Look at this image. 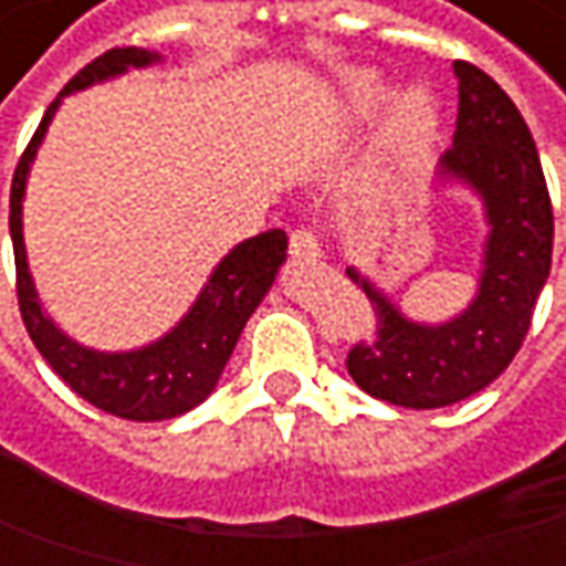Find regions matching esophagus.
Masks as SVG:
<instances>
[{
  "mask_svg": "<svg viewBox=\"0 0 566 566\" xmlns=\"http://www.w3.org/2000/svg\"><path fill=\"white\" fill-rule=\"evenodd\" d=\"M291 256L294 259H313L319 256V240L310 228H294L291 231Z\"/></svg>",
  "mask_w": 566,
  "mask_h": 566,
  "instance_id": "34e87169",
  "label": "esophagus"
}]
</instances>
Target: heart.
Listing matches in <instances>:
<instances>
[{
	"mask_svg": "<svg viewBox=\"0 0 566 566\" xmlns=\"http://www.w3.org/2000/svg\"><path fill=\"white\" fill-rule=\"evenodd\" d=\"M348 94L360 111H374L386 97V85L374 72H352L348 75ZM382 142H386L389 158L402 167L424 160V155L437 142V107L424 91H408L396 101Z\"/></svg>",
	"mask_w": 566,
	"mask_h": 566,
	"instance_id": "obj_1",
	"label": "heart"
}]
</instances>
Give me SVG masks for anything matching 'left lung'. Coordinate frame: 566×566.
Masks as SVG:
<instances>
[{
  "instance_id": "8db88e82",
  "label": "left lung",
  "mask_w": 566,
  "mask_h": 566,
  "mask_svg": "<svg viewBox=\"0 0 566 566\" xmlns=\"http://www.w3.org/2000/svg\"><path fill=\"white\" fill-rule=\"evenodd\" d=\"M453 69L459 113L440 177L479 192L491 234L475 301L440 326L406 319L386 294L348 269V279L374 304V332L357 338L345 364L364 392L389 406H453L497 380L520 352L552 272V196L526 119L479 65L459 60Z\"/></svg>"
}]
</instances>
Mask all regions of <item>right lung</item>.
I'll return each mask as SVG.
<instances>
[{
	"mask_svg": "<svg viewBox=\"0 0 566 566\" xmlns=\"http://www.w3.org/2000/svg\"><path fill=\"white\" fill-rule=\"evenodd\" d=\"M158 60V53H148L142 46H116L94 62H87L85 69L62 87V94L82 91L94 82L123 75L126 69H142ZM60 97L43 113L38 133L28 142L12 177L9 231H12L14 275H18L14 287H18V307H21L24 329L38 345L40 355L46 357V364L60 374V380L69 382L72 392H78L94 408L126 418V421L177 418L211 396L250 313L259 307V301L275 282V272L287 250V234L272 228L265 234L237 243L234 250L218 262L209 284L202 287L199 301L184 319L164 338L138 352L107 355V352H91L85 345L72 342L40 307L38 291L28 272V256H24V234H21V199H24L28 170L53 113L60 107Z\"/></svg>",
	"mask_w": 566,
	"mask_h": 566,
	"instance_id": "obj_1",
	"label": "right lung"
}]
</instances>
